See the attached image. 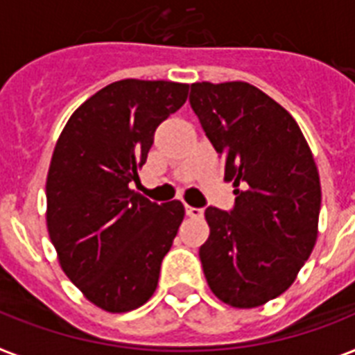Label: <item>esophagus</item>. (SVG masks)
<instances>
[{"label":"esophagus","instance_id":"obj_1","mask_svg":"<svg viewBox=\"0 0 355 355\" xmlns=\"http://www.w3.org/2000/svg\"><path fill=\"white\" fill-rule=\"evenodd\" d=\"M186 213L189 217H195V218H200L204 215V209L202 207H193V206H186Z\"/></svg>","mask_w":355,"mask_h":355}]
</instances>
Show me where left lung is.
I'll return each instance as SVG.
<instances>
[{"mask_svg":"<svg viewBox=\"0 0 355 355\" xmlns=\"http://www.w3.org/2000/svg\"><path fill=\"white\" fill-rule=\"evenodd\" d=\"M189 103L237 195L232 211L206 209L204 275L230 306H261L292 286L315 246L318 166L292 114L250 83H191Z\"/></svg>","mask_w":355,"mask_h":355,"instance_id":"1","label":"left lung"}]
</instances>
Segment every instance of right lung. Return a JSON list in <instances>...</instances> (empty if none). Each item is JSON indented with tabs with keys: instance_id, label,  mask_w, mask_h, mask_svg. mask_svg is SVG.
Wrapping results in <instances>:
<instances>
[{
	"instance_id": "obj_1",
	"label": "right lung",
	"mask_w": 355,
	"mask_h": 355,
	"mask_svg": "<svg viewBox=\"0 0 355 355\" xmlns=\"http://www.w3.org/2000/svg\"><path fill=\"white\" fill-rule=\"evenodd\" d=\"M187 83L120 80L69 118L47 175V230L60 266L89 301L122 313L142 306L184 218L129 189L160 123L187 100Z\"/></svg>"
}]
</instances>
